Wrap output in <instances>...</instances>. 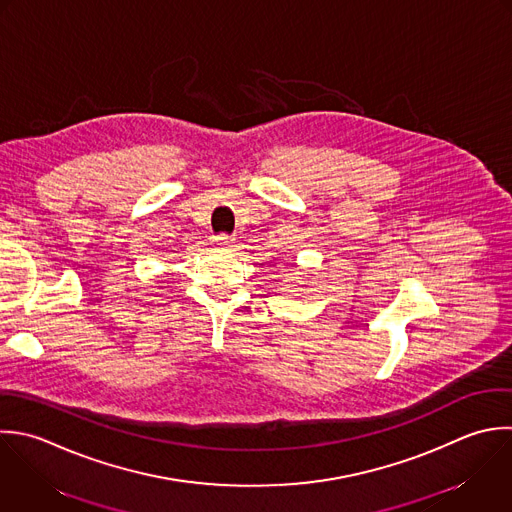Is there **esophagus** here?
Here are the masks:
<instances>
[{
  "label": "esophagus",
  "mask_w": 512,
  "mask_h": 512,
  "mask_svg": "<svg viewBox=\"0 0 512 512\" xmlns=\"http://www.w3.org/2000/svg\"><path fill=\"white\" fill-rule=\"evenodd\" d=\"M233 237L231 235H227V233H219V235H215L213 237V245L215 247H219V249H225V247H231L233 245Z\"/></svg>",
  "instance_id": "esophagus-1"
}]
</instances>
